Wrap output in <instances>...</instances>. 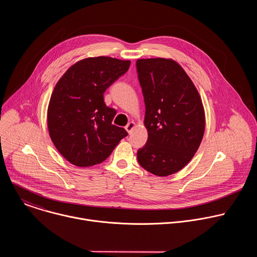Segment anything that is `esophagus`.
<instances>
[{
    "instance_id": "34e87169",
    "label": "esophagus",
    "mask_w": 257,
    "mask_h": 257,
    "mask_svg": "<svg viewBox=\"0 0 257 257\" xmlns=\"http://www.w3.org/2000/svg\"><path fill=\"white\" fill-rule=\"evenodd\" d=\"M134 127H135V123H134V122H129V123L126 125L125 129H126V131H127L128 133H131V131L134 129Z\"/></svg>"
}]
</instances>
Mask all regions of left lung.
Segmentation results:
<instances>
[{"instance_id": "obj_1", "label": "left lung", "mask_w": 257, "mask_h": 257, "mask_svg": "<svg viewBox=\"0 0 257 257\" xmlns=\"http://www.w3.org/2000/svg\"><path fill=\"white\" fill-rule=\"evenodd\" d=\"M136 69L149 133L137 160L146 171L166 177L184 168L197 152L205 129L204 108L193 82L174 60L139 59Z\"/></svg>"}]
</instances>
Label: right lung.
<instances>
[{
  "label": "right lung",
  "mask_w": 257,
  "mask_h": 257,
  "mask_svg": "<svg viewBox=\"0 0 257 257\" xmlns=\"http://www.w3.org/2000/svg\"><path fill=\"white\" fill-rule=\"evenodd\" d=\"M130 61L83 59L56 84L48 107V128L59 153L77 167L102 163L128 133L112 124L116 109L103 101L105 89L128 71Z\"/></svg>",
  "instance_id": "1"
}]
</instances>
